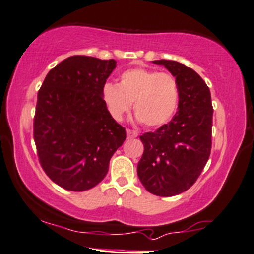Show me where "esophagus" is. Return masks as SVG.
Returning a JSON list of instances; mask_svg holds the SVG:
<instances>
[{"label":"esophagus","mask_w":254,"mask_h":254,"mask_svg":"<svg viewBox=\"0 0 254 254\" xmlns=\"http://www.w3.org/2000/svg\"><path fill=\"white\" fill-rule=\"evenodd\" d=\"M127 138H129V139L136 138V137L138 136V135H137L136 131H132V130H129V129L127 130Z\"/></svg>","instance_id":"34e87169"}]
</instances>
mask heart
Masks as SVG:
<instances>
[{
	"label": "heart",
	"mask_w": 254,
	"mask_h": 254,
	"mask_svg": "<svg viewBox=\"0 0 254 254\" xmlns=\"http://www.w3.org/2000/svg\"><path fill=\"white\" fill-rule=\"evenodd\" d=\"M102 99L115 121H122L133 103L137 123L156 127L166 124L175 114L180 90L176 79L169 73L131 68L122 73L119 84H104Z\"/></svg>",
	"instance_id": "b5f03b06"
}]
</instances>
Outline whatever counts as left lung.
<instances>
[{"label":"left lung","instance_id":"1","mask_svg":"<svg viewBox=\"0 0 254 254\" xmlns=\"http://www.w3.org/2000/svg\"><path fill=\"white\" fill-rule=\"evenodd\" d=\"M175 77L180 90L177 112L169 123L139 138L144 152L137 166L149 193L174 196L194 185L212 148L213 106L210 91L194 69L172 60H154Z\"/></svg>","mask_w":254,"mask_h":254}]
</instances>
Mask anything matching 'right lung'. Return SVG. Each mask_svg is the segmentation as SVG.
<instances>
[{"label":"right lung","instance_id":"right-lung-1","mask_svg":"<svg viewBox=\"0 0 254 254\" xmlns=\"http://www.w3.org/2000/svg\"><path fill=\"white\" fill-rule=\"evenodd\" d=\"M115 68L114 59L69 57L48 72L38 93L34 140L40 163L67 190L97 186L127 138L102 99V88Z\"/></svg>","mask_w":254,"mask_h":254}]
</instances>
